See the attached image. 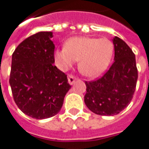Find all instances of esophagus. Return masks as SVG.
Segmentation results:
<instances>
[{
    "label": "esophagus",
    "instance_id": "esophagus-1",
    "mask_svg": "<svg viewBox=\"0 0 149 149\" xmlns=\"http://www.w3.org/2000/svg\"><path fill=\"white\" fill-rule=\"evenodd\" d=\"M68 83H69L70 85H72L75 81H76L77 78L75 77L73 75H69L68 77Z\"/></svg>",
    "mask_w": 149,
    "mask_h": 149
}]
</instances>
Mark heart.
<instances>
[{
	"label": "heart",
	"instance_id": "b5f03b06",
	"mask_svg": "<svg viewBox=\"0 0 149 149\" xmlns=\"http://www.w3.org/2000/svg\"><path fill=\"white\" fill-rule=\"evenodd\" d=\"M114 53V44L107 38L74 37L64 48L54 52V59L62 70H67L78 61V69L88 77H96L107 69Z\"/></svg>",
	"mask_w": 149,
	"mask_h": 149
}]
</instances>
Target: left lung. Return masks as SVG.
I'll use <instances>...</instances> for the list:
<instances>
[{
  "label": "left lung",
  "mask_w": 149,
  "mask_h": 149,
  "mask_svg": "<svg viewBox=\"0 0 149 149\" xmlns=\"http://www.w3.org/2000/svg\"><path fill=\"white\" fill-rule=\"evenodd\" d=\"M115 62L96 81H86L84 101L87 108L99 116H115L130 103L136 88L138 70L135 55L122 39H113Z\"/></svg>",
  "instance_id": "8db88e82"
}]
</instances>
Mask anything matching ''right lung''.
Listing matches in <instances>:
<instances>
[{
  "label": "right lung",
  "instance_id": "right-lung-1",
  "mask_svg": "<svg viewBox=\"0 0 149 149\" xmlns=\"http://www.w3.org/2000/svg\"><path fill=\"white\" fill-rule=\"evenodd\" d=\"M52 32H39L19 44L12 54L10 85L19 109L33 119L58 113L71 88L67 75L54 66Z\"/></svg>",
  "mask_w": 149,
  "mask_h": 149
}]
</instances>
